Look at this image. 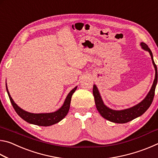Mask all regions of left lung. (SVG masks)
Returning a JSON list of instances; mask_svg holds the SVG:
<instances>
[{
	"label": "left lung",
	"mask_w": 158,
	"mask_h": 158,
	"mask_svg": "<svg viewBox=\"0 0 158 158\" xmlns=\"http://www.w3.org/2000/svg\"><path fill=\"white\" fill-rule=\"evenodd\" d=\"M141 46L143 49L149 52L151 56L152 62H153L154 65L155 70H156V76H155V79L153 81V84L152 85L151 89L146 96V98L141 102L132 106V107L128 109H123V110H114V109L109 108L108 106H106L104 104V102L101 98V95L97 86L95 84L93 85V96H94L96 108H97L98 111L100 114L101 116L104 118L108 120L109 121L116 123H125L132 121L133 119L141 116L143 113H145L146 111L151 106L152 102L153 100L155 90H156V87L157 83V66L155 64L153 60V53H152L151 49H149L148 45L143 43V42H141Z\"/></svg>",
	"instance_id": "left-lung-1"
}]
</instances>
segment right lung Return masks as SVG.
<instances>
[{"label": "right lung", "instance_id": "add662e5", "mask_svg": "<svg viewBox=\"0 0 158 158\" xmlns=\"http://www.w3.org/2000/svg\"><path fill=\"white\" fill-rule=\"evenodd\" d=\"M77 86L71 90L70 92L68 93V96L66 97L65 102H64L63 106L58 109L57 111L54 112H52V113H44V114H33L30 113V112L26 111L23 110L22 109L20 108L17 104H16L14 100H12L11 98V95H10V93L8 91L7 87L6 84V89L7 94H8L9 98L11 102L12 105L14 107L15 111L17 114L21 118L24 120L25 121L31 124L39 125V126H50L53 124L57 123L60 122L61 120L63 119L68 114L69 106H70V102L71 98L73 96V93L75 92Z\"/></svg>", "mask_w": 158, "mask_h": 158}]
</instances>
